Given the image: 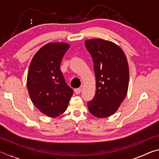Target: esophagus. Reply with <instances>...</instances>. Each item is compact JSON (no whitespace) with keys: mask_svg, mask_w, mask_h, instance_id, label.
<instances>
[{"mask_svg":"<svg viewBox=\"0 0 159 159\" xmlns=\"http://www.w3.org/2000/svg\"><path fill=\"white\" fill-rule=\"evenodd\" d=\"M82 89L81 88H76V89L74 90V92L76 94H77V95H79V94L80 93V92H81Z\"/></svg>","mask_w":159,"mask_h":159,"instance_id":"1","label":"esophagus"}]
</instances>
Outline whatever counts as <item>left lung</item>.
Returning a JSON list of instances; mask_svg holds the SVG:
<instances>
[{
    "label": "left lung",
    "instance_id": "1",
    "mask_svg": "<svg viewBox=\"0 0 159 159\" xmlns=\"http://www.w3.org/2000/svg\"><path fill=\"white\" fill-rule=\"evenodd\" d=\"M85 45L92 56L96 79V93L88 102V109L95 117H109L117 111L127 95V58L121 48L111 41L90 39Z\"/></svg>",
    "mask_w": 159,
    "mask_h": 159
}]
</instances>
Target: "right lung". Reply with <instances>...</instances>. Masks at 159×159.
<instances>
[{"instance_id":"add662e5","label":"right lung","mask_w":159,"mask_h":159,"mask_svg":"<svg viewBox=\"0 0 159 159\" xmlns=\"http://www.w3.org/2000/svg\"><path fill=\"white\" fill-rule=\"evenodd\" d=\"M69 47L66 43H49L37 51L29 65L26 82L29 96L36 108L49 117L63 114L73 95L60 70Z\"/></svg>"}]
</instances>
